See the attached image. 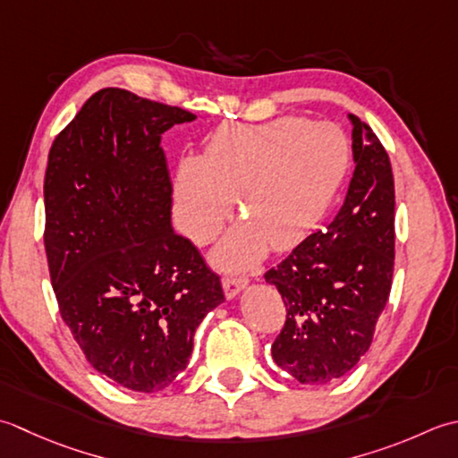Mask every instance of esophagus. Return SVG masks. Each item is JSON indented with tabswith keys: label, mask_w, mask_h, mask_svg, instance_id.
Segmentation results:
<instances>
[{
	"label": "esophagus",
	"mask_w": 458,
	"mask_h": 458,
	"mask_svg": "<svg viewBox=\"0 0 458 458\" xmlns=\"http://www.w3.org/2000/svg\"><path fill=\"white\" fill-rule=\"evenodd\" d=\"M247 278L242 276H225L223 278V291H225V296L227 298H235L242 288L247 286Z\"/></svg>",
	"instance_id": "obj_1"
}]
</instances>
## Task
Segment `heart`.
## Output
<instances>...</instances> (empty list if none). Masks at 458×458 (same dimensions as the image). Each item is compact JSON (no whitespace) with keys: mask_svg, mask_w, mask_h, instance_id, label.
Returning a JSON list of instances; mask_svg holds the SVG:
<instances>
[{"mask_svg":"<svg viewBox=\"0 0 458 458\" xmlns=\"http://www.w3.org/2000/svg\"><path fill=\"white\" fill-rule=\"evenodd\" d=\"M350 146L334 124L281 116L223 124L199 160H183L174 182L175 216L195 242L209 241L229 216L233 195L247 221L227 233L213 259L247 268L268 247L283 250L310 233L338 191Z\"/></svg>","mask_w":458,"mask_h":458,"instance_id":"heart-1","label":"heart"}]
</instances>
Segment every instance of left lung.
<instances>
[{
    "label": "left lung",
    "mask_w": 458,
    "mask_h": 458,
    "mask_svg": "<svg viewBox=\"0 0 458 458\" xmlns=\"http://www.w3.org/2000/svg\"><path fill=\"white\" fill-rule=\"evenodd\" d=\"M352 120L356 170L338 216L265 273L286 306L273 360L301 384L346 376L369 350L391 291L395 259V185L389 156L358 116Z\"/></svg>",
    "instance_id": "8db88e82"
}]
</instances>
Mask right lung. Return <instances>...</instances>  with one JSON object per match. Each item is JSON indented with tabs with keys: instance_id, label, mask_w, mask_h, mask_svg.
<instances>
[{
	"instance_id": "1",
	"label": "right lung",
	"mask_w": 458,
	"mask_h": 458,
	"mask_svg": "<svg viewBox=\"0 0 458 458\" xmlns=\"http://www.w3.org/2000/svg\"><path fill=\"white\" fill-rule=\"evenodd\" d=\"M191 112L102 89L55 138L45 172V250L63 322L118 386L162 391L188 368L193 334L225 296L172 229L162 134Z\"/></svg>"
}]
</instances>
